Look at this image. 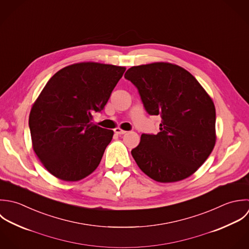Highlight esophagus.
I'll return each mask as SVG.
<instances>
[{
	"label": "esophagus",
	"instance_id": "obj_1",
	"mask_svg": "<svg viewBox=\"0 0 249 249\" xmlns=\"http://www.w3.org/2000/svg\"><path fill=\"white\" fill-rule=\"evenodd\" d=\"M115 133H117V134H124L126 131H124V130H123V129H121L120 127H117V128H115Z\"/></svg>",
	"mask_w": 249,
	"mask_h": 249
}]
</instances>
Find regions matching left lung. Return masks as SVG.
I'll return each instance as SVG.
<instances>
[{
    "instance_id": "left-lung-1",
    "label": "left lung",
    "mask_w": 249,
    "mask_h": 249,
    "mask_svg": "<svg viewBox=\"0 0 249 249\" xmlns=\"http://www.w3.org/2000/svg\"><path fill=\"white\" fill-rule=\"evenodd\" d=\"M124 78L139 91L146 111L160 116L158 134H142L131 155L139 168L160 182H175L195 173L213 152L215 107L184 69L170 63L132 67Z\"/></svg>"
}]
</instances>
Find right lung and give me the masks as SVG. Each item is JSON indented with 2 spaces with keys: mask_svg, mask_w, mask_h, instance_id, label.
<instances>
[{
  "mask_svg": "<svg viewBox=\"0 0 249 249\" xmlns=\"http://www.w3.org/2000/svg\"><path fill=\"white\" fill-rule=\"evenodd\" d=\"M125 68L93 62L68 66L55 73L29 116L33 149L46 170L77 181L99 165L114 131L92 124Z\"/></svg>",
  "mask_w": 249,
  "mask_h": 249,
  "instance_id": "obj_1",
  "label": "right lung"
}]
</instances>
